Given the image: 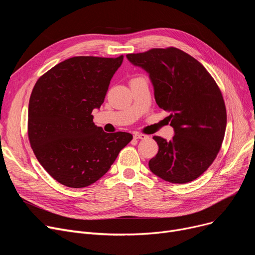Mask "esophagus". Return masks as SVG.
I'll use <instances>...</instances> for the list:
<instances>
[{"mask_svg": "<svg viewBox=\"0 0 255 255\" xmlns=\"http://www.w3.org/2000/svg\"><path fill=\"white\" fill-rule=\"evenodd\" d=\"M133 137H134L135 139H148L149 138L148 135L141 134V133H134V135H133Z\"/></svg>", "mask_w": 255, "mask_h": 255, "instance_id": "esophagus-1", "label": "esophagus"}]
</instances>
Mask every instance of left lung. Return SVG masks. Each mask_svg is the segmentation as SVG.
<instances>
[{
  "mask_svg": "<svg viewBox=\"0 0 255 255\" xmlns=\"http://www.w3.org/2000/svg\"><path fill=\"white\" fill-rule=\"evenodd\" d=\"M126 57L149 74L156 103L169 113L175 131L169 141L153 137L159 150L149 161L151 171L175 184L195 180L215 160L225 134L226 110L217 84L202 64L176 47Z\"/></svg>",
  "mask_w": 255,
  "mask_h": 255,
  "instance_id": "8db88e82",
  "label": "left lung"
}]
</instances>
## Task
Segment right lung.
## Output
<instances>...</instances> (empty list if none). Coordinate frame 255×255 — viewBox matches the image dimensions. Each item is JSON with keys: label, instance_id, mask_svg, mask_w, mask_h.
Wrapping results in <instances>:
<instances>
[{"label": "right lung", "instance_id": "1", "mask_svg": "<svg viewBox=\"0 0 255 255\" xmlns=\"http://www.w3.org/2000/svg\"><path fill=\"white\" fill-rule=\"evenodd\" d=\"M123 58H70L43 74L32 91L31 146L42 167L67 187L84 188L98 181L132 139L127 132H104L92 116Z\"/></svg>", "mask_w": 255, "mask_h": 255}]
</instances>
